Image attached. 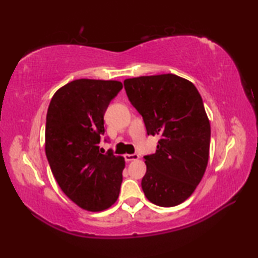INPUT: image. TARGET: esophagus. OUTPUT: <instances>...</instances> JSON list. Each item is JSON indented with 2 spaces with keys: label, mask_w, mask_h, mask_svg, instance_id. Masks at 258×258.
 Masks as SVG:
<instances>
[{
  "label": "esophagus",
  "mask_w": 258,
  "mask_h": 258,
  "mask_svg": "<svg viewBox=\"0 0 258 258\" xmlns=\"http://www.w3.org/2000/svg\"><path fill=\"white\" fill-rule=\"evenodd\" d=\"M124 158L126 161H133V160H137L139 159V155L138 154H131V155H125Z\"/></svg>",
  "instance_id": "esophagus-1"
}]
</instances>
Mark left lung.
Masks as SVG:
<instances>
[{"instance_id": "obj_1", "label": "left lung", "mask_w": 258, "mask_h": 258, "mask_svg": "<svg viewBox=\"0 0 258 258\" xmlns=\"http://www.w3.org/2000/svg\"><path fill=\"white\" fill-rule=\"evenodd\" d=\"M124 87L147 134L160 138L155 154L145 156V196L157 206L180 205L194 194L208 163L211 125L203 99L191 82L173 74L128 78Z\"/></svg>"}]
</instances>
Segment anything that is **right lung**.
I'll return each mask as SVG.
<instances>
[{
  "instance_id": "obj_1",
  "label": "right lung",
  "mask_w": 258,
  "mask_h": 258,
  "mask_svg": "<svg viewBox=\"0 0 258 258\" xmlns=\"http://www.w3.org/2000/svg\"><path fill=\"white\" fill-rule=\"evenodd\" d=\"M123 89L118 81L76 80L59 89L46 113L45 154L63 194L77 206L100 212L116 203L124 158L99 151L103 116ZM107 141V139L104 140Z\"/></svg>"
}]
</instances>
